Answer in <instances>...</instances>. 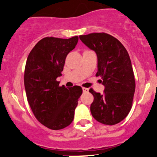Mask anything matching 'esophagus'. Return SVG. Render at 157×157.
I'll list each match as a JSON object with an SVG mask.
<instances>
[{
    "label": "esophagus",
    "instance_id": "esophagus-1",
    "mask_svg": "<svg viewBox=\"0 0 157 157\" xmlns=\"http://www.w3.org/2000/svg\"><path fill=\"white\" fill-rule=\"evenodd\" d=\"M82 91L84 93H87L89 91V89H87V88H82Z\"/></svg>",
    "mask_w": 157,
    "mask_h": 157
}]
</instances>
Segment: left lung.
Here are the masks:
<instances>
[{
  "label": "left lung",
  "mask_w": 157,
  "mask_h": 157,
  "mask_svg": "<svg viewBox=\"0 0 157 157\" xmlns=\"http://www.w3.org/2000/svg\"><path fill=\"white\" fill-rule=\"evenodd\" d=\"M80 40L97 56L96 76L102 78L103 94L93 89L91 105L93 117L105 125H113L123 120L130 112L135 91V80L127 50L117 39L106 33L80 35Z\"/></svg>",
  "instance_id": "obj_1"
}]
</instances>
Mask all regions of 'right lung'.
<instances>
[{"instance_id": "right-lung-1", "label": "right lung", "mask_w": 157, "mask_h": 157, "mask_svg": "<svg viewBox=\"0 0 157 157\" xmlns=\"http://www.w3.org/2000/svg\"><path fill=\"white\" fill-rule=\"evenodd\" d=\"M78 37L68 39L44 37L34 46L27 58L24 86L32 112L41 124L60 130L71 123L80 86H59L57 78L62 75L66 56L75 48Z\"/></svg>"}]
</instances>
